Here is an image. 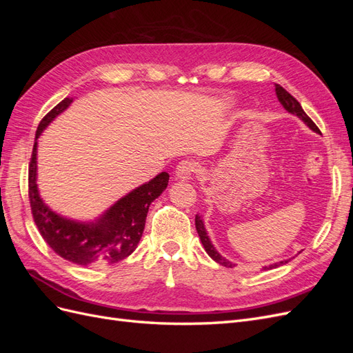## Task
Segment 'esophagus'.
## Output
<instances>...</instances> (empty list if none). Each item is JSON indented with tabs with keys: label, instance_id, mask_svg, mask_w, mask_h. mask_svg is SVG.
<instances>
[{
	"label": "esophagus",
	"instance_id": "34e87169",
	"mask_svg": "<svg viewBox=\"0 0 353 353\" xmlns=\"http://www.w3.org/2000/svg\"><path fill=\"white\" fill-rule=\"evenodd\" d=\"M196 169L197 165L193 160H183V162H179V165L175 168V176L181 181H188L191 175L194 174Z\"/></svg>",
	"mask_w": 353,
	"mask_h": 353
}]
</instances>
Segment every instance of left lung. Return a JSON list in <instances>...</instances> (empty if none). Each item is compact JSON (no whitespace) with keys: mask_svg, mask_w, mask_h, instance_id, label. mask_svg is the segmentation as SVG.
Masks as SVG:
<instances>
[{"mask_svg":"<svg viewBox=\"0 0 353 353\" xmlns=\"http://www.w3.org/2000/svg\"><path fill=\"white\" fill-rule=\"evenodd\" d=\"M275 94H276V99H279V101L281 103V105L283 108L288 112V113H292V114H294V116H297L299 119H301L309 130H312L314 132H319V130H318V126L312 122V119L311 117H309L305 112H303V109H302V105L299 104V101L293 97L292 94H288L281 85H279V83H275ZM196 230H197V234H199V237H200V241H201V244H203V248H205V250H206V253L210 256V258L215 261V262H218L219 265H222V266H225V268H234V266H236V263L234 262H231V261H228L225 256H222L216 249H215V245L212 244V241H210V239H209V236H208V232H206V228H205V222H203V219H201V216L199 215H196ZM288 261L290 259H285V261H280V262H275V263H271V265H266V266H263V271H266V270H272V268H279L280 265H284V263H287Z\"/></svg>","mask_w":353,"mask_h":353,"instance_id":"obj_1","label":"left lung"}]
</instances>
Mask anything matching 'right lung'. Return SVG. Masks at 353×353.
<instances>
[{
	"label": "right lung",
	"mask_w": 353,
	"mask_h": 353,
	"mask_svg": "<svg viewBox=\"0 0 353 353\" xmlns=\"http://www.w3.org/2000/svg\"><path fill=\"white\" fill-rule=\"evenodd\" d=\"M73 99H65L48 112L38 125L29 165V200L34 221L42 239L63 259L82 266L108 265L128 258L141 240L152 201L168 187L169 174L162 172L148 183L121 197L99 218L78 221L60 215L41 199L38 178V138L65 112Z\"/></svg>",
	"instance_id": "obj_1"
}]
</instances>
